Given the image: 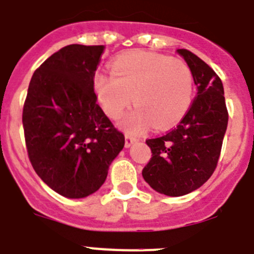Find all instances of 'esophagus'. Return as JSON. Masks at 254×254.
<instances>
[{
  "label": "esophagus",
  "instance_id": "esophagus-1",
  "mask_svg": "<svg viewBox=\"0 0 254 254\" xmlns=\"http://www.w3.org/2000/svg\"><path fill=\"white\" fill-rule=\"evenodd\" d=\"M134 142H136V138L129 137V136H126V138H125V146L126 147H131Z\"/></svg>",
  "mask_w": 254,
  "mask_h": 254
}]
</instances>
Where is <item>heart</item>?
Returning a JSON list of instances; mask_svg holds the SVG:
<instances>
[{
	"mask_svg": "<svg viewBox=\"0 0 254 254\" xmlns=\"http://www.w3.org/2000/svg\"><path fill=\"white\" fill-rule=\"evenodd\" d=\"M94 90L111 118H118L133 98L136 107L120 126L127 133L140 134L151 123L155 128H168L185 116L193 94V76L183 61L131 51L112 62V73H96Z\"/></svg>",
	"mask_w": 254,
	"mask_h": 254,
	"instance_id": "b5f03b06",
	"label": "heart"
}]
</instances>
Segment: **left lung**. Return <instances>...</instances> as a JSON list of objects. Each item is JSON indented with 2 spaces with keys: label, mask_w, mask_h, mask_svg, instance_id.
Returning a JSON list of instances; mask_svg holds the SVG:
<instances>
[{
  "label": "left lung",
  "mask_w": 254,
  "mask_h": 254,
  "mask_svg": "<svg viewBox=\"0 0 254 254\" xmlns=\"http://www.w3.org/2000/svg\"><path fill=\"white\" fill-rule=\"evenodd\" d=\"M192 71L197 96L176 128L146 140L152 156L142 169L147 185L161 194L185 196L212 176L228 127L224 86L215 71L187 49H177Z\"/></svg>",
  "instance_id": "1"
}]
</instances>
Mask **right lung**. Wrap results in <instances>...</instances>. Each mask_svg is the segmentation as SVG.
<instances>
[{"label":"right lung","instance_id":"right-lung-1","mask_svg":"<svg viewBox=\"0 0 254 254\" xmlns=\"http://www.w3.org/2000/svg\"><path fill=\"white\" fill-rule=\"evenodd\" d=\"M104 46L69 44L40 64L29 84L22 126L30 163L48 187L84 198L105 182L125 136L98 105L94 77Z\"/></svg>","mask_w":254,"mask_h":254}]
</instances>
